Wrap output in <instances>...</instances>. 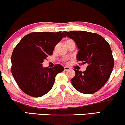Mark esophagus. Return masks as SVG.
<instances>
[{
  "mask_svg": "<svg viewBox=\"0 0 125 125\" xmlns=\"http://www.w3.org/2000/svg\"><path fill=\"white\" fill-rule=\"evenodd\" d=\"M70 69H71V68H69V67H68V66H65V67H64V70H65V71H69Z\"/></svg>",
  "mask_w": 125,
  "mask_h": 125,
  "instance_id": "esophagus-1",
  "label": "esophagus"
}]
</instances>
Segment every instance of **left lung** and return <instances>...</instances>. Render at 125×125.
Here are the masks:
<instances>
[{
    "instance_id": "8db88e82",
    "label": "left lung",
    "mask_w": 125,
    "mask_h": 125,
    "mask_svg": "<svg viewBox=\"0 0 125 125\" xmlns=\"http://www.w3.org/2000/svg\"><path fill=\"white\" fill-rule=\"evenodd\" d=\"M75 42L79 49L77 58L87 65L86 71L74 69L75 76L71 80L80 92L92 94L101 89L109 79L114 66V59L108 43L101 35L84 31H64Z\"/></svg>"
}]
</instances>
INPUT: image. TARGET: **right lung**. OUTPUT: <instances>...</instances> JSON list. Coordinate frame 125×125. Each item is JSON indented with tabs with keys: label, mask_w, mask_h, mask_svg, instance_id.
I'll use <instances>...</instances> for the list:
<instances>
[{
	"label": "right lung",
	"mask_w": 125,
	"mask_h": 125,
	"mask_svg": "<svg viewBox=\"0 0 125 125\" xmlns=\"http://www.w3.org/2000/svg\"><path fill=\"white\" fill-rule=\"evenodd\" d=\"M63 37L61 31L33 32L24 36L14 48L11 72L18 87L25 94L38 98L53 86L57 73L64 70L61 65L44 68V60L52 56L55 46Z\"/></svg>",
	"instance_id": "obj_1"
}]
</instances>
